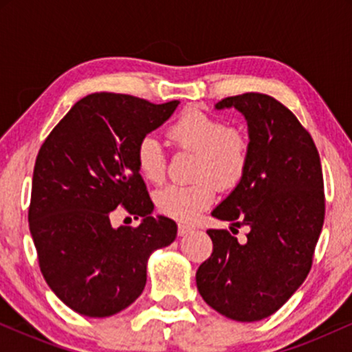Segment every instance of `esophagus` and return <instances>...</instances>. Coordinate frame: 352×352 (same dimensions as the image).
Listing matches in <instances>:
<instances>
[{
	"label": "esophagus",
	"mask_w": 352,
	"mask_h": 352,
	"mask_svg": "<svg viewBox=\"0 0 352 352\" xmlns=\"http://www.w3.org/2000/svg\"><path fill=\"white\" fill-rule=\"evenodd\" d=\"M193 230V227L192 225H188V223H184V221H180L179 223V227H177V232H179V236H184V235H187L188 232H192Z\"/></svg>",
	"instance_id": "34e87169"
}]
</instances>
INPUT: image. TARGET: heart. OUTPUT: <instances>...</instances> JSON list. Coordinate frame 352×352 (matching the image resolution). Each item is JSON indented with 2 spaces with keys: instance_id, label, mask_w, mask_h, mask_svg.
Returning <instances> with one entry per match:
<instances>
[{
  "instance_id": "1",
  "label": "heart",
  "mask_w": 352,
  "mask_h": 352,
  "mask_svg": "<svg viewBox=\"0 0 352 352\" xmlns=\"http://www.w3.org/2000/svg\"><path fill=\"white\" fill-rule=\"evenodd\" d=\"M177 147L195 153L192 185H167L155 193L159 212L173 220L190 221L217 199L218 187L235 188L250 162V140L220 117L199 107H187L167 131ZM137 170L151 184L165 175L162 147L153 137H142L135 147Z\"/></svg>"
}]
</instances>
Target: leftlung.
Returning <instances> with one entry per match:
<instances>
[{"instance_id":"1","label":"left lung","mask_w":352,"mask_h":352,"mask_svg":"<svg viewBox=\"0 0 352 352\" xmlns=\"http://www.w3.org/2000/svg\"><path fill=\"white\" fill-rule=\"evenodd\" d=\"M245 116L250 162L243 180L213 210L246 225V243L227 230H208L213 252L197 270L205 302L241 322L272 316L302 285L322 221L324 184L319 153L296 116L272 96L246 92L215 106Z\"/></svg>"}]
</instances>
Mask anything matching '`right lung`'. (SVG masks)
Here are the masks:
<instances>
[{"label": "right lung", "instance_id": "right-lung-1", "mask_svg": "<svg viewBox=\"0 0 352 352\" xmlns=\"http://www.w3.org/2000/svg\"><path fill=\"white\" fill-rule=\"evenodd\" d=\"M179 104L89 94L39 148L28 213L31 236L44 280L76 313L106 318L131 306L145 288L151 253L175 240V221L152 217L135 147ZM119 204L143 218L139 228L111 227L110 213Z\"/></svg>", "mask_w": 352, "mask_h": 352}]
</instances>
